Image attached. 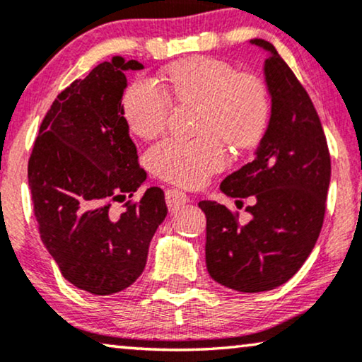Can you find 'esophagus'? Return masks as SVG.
Returning a JSON list of instances; mask_svg holds the SVG:
<instances>
[{
    "instance_id": "1",
    "label": "esophagus",
    "mask_w": 362,
    "mask_h": 362,
    "mask_svg": "<svg viewBox=\"0 0 362 362\" xmlns=\"http://www.w3.org/2000/svg\"><path fill=\"white\" fill-rule=\"evenodd\" d=\"M189 202V197H187L185 192L180 189H168L166 191V204L170 211H177L180 207Z\"/></svg>"
}]
</instances>
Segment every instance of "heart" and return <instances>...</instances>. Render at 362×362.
<instances>
[{
    "label": "heart",
    "mask_w": 362,
    "mask_h": 362,
    "mask_svg": "<svg viewBox=\"0 0 362 362\" xmlns=\"http://www.w3.org/2000/svg\"><path fill=\"white\" fill-rule=\"evenodd\" d=\"M168 92L180 103L202 105L197 140L171 138L148 153L151 170L163 180L186 187L204 185L224 170L227 153L219 136L235 148L259 141L270 115L269 93L254 76H239L229 62L214 57H191L165 74ZM123 113L135 135L151 140L165 132L171 115L168 93L148 77H138L123 97Z\"/></svg>",
    "instance_id": "b5f03b06"
}]
</instances>
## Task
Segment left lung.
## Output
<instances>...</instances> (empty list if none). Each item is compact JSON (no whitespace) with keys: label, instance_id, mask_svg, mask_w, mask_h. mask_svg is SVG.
Instances as JSON below:
<instances>
[{"label":"left lung","instance_id":"8db88e82","mask_svg":"<svg viewBox=\"0 0 362 362\" xmlns=\"http://www.w3.org/2000/svg\"><path fill=\"white\" fill-rule=\"evenodd\" d=\"M267 51L265 82L270 122L254 161L221 182L229 197H255L252 219L216 201H201L206 214V265L227 288L259 293L290 280L318 240L331 177L328 143L313 102L274 44L252 39ZM242 201H235L239 204Z\"/></svg>","mask_w":362,"mask_h":362}]
</instances>
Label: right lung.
Masks as SVG:
<instances>
[{"label":"right lung","mask_w":362,"mask_h":362,"mask_svg":"<svg viewBox=\"0 0 362 362\" xmlns=\"http://www.w3.org/2000/svg\"><path fill=\"white\" fill-rule=\"evenodd\" d=\"M140 69L115 56L74 81L44 117L28 163L42 244L64 279L92 295L117 293L141 275L168 214L156 186L125 202L122 214L110 211L146 180L122 105L125 72Z\"/></svg>","instance_id":"right-lung-1"}]
</instances>
